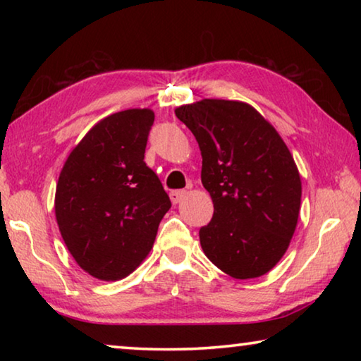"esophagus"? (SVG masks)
<instances>
[{"mask_svg": "<svg viewBox=\"0 0 361 361\" xmlns=\"http://www.w3.org/2000/svg\"><path fill=\"white\" fill-rule=\"evenodd\" d=\"M185 197H186L185 189H175V191L170 192V199H172L173 204H180Z\"/></svg>", "mask_w": 361, "mask_h": 361, "instance_id": "obj_1", "label": "esophagus"}]
</instances>
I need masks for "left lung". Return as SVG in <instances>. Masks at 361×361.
Listing matches in <instances>:
<instances>
[{"label": "left lung", "instance_id": "1", "mask_svg": "<svg viewBox=\"0 0 361 361\" xmlns=\"http://www.w3.org/2000/svg\"><path fill=\"white\" fill-rule=\"evenodd\" d=\"M202 154L213 200L200 245L234 279L264 276L285 255L301 207V178L277 130L243 102L205 99L175 109Z\"/></svg>", "mask_w": 361, "mask_h": 361}]
</instances>
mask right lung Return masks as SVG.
<instances>
[{"label":"right lung","instance_id":"obj_1","mask_svg":"<svg viewBox=\"0 0 361 361\" xmlns=\"http://www.w3.org/2000/svg\"><path fill=\"white\" fill-rule=\"evenodd\" d=\"M152 122L148 108L108 116L85 133L60 172V234L75 261L95 279L119 280L135 271L172 207L143 161Z\"/></svg>","mask_w":361,"mask_h":361}]
</instances>
